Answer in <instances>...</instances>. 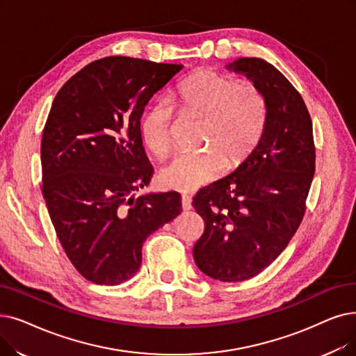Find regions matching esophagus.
<instances>
[{
    "mask_svg": "<svg viewBox=\"0 0 356 356\" xmlns=\"http://www.w3.org/2000/svg\"><path fill=\"white\" fill-rule=\"evenodd\" d=\"M192 208V199L188 195H181V209L189 211Z\"/></svg>",
    "mask_w": 356,
    "mask_h": 356,
    "instance_id": "esophagus-1",
    "label": "esophagus"
}]
</instances>
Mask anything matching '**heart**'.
Listing matches in <instances>:
<instances>
[{"label":"heart","instance_id":"b5f03b06","mask_svg":"<svg viewBox=\"0 0 356 356\" xmlns=\"http://www.w3.org/2000/svg\"><path fill=\"white\" fill-rule=\"evenodd\" d=\"M173 103L180 115L202 119L199 144L208 147L180 152L161 168V181L180 192L209 183L224 164L227 170L243 164L265 129L266 107L260 91L211 70H200L184 80ZM172 123L173 107L161 100L141 118V140L156 156H164L172 145Z\"/></svg>","mask_w":356,"mask_h":356}]
</instances>
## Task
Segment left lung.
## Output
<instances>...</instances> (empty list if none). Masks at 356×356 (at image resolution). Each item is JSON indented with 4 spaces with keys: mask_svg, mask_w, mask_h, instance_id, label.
<instances>
[{
    "mask_svg": "<svg viewBox=\"0 0 356 356\" xmlns=\"http://www.w3.org/2000/svg\"><path fill=\"white\" fill-rule=\"evenodd\" d=\"M227 70L245 75L265 100V129L233 173L197 192L205 231L193 247L212 280H250L280 256L298 229L316 170L313 123L300 92L272 64L238 58Z\"/></svg>",
    "mask_w": 356,
    "mask_h": 356,
    "instance_id": "8db88e82",
    "label": "left lung"
}]
</instances>
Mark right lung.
Here are the masks:
<instances>
[{"mask_svg":"<svg viewBox=\"0 0 356 356\" xmlns=\"http://www.w3.org/2000/svg\"><path fill=\"white\" fill-rule=\"evenodd\" d=\"M181 70L107 56L54 99L42 135V193L68 259L92 284L131 280L147 237L181 211L177 192L134 193L154 173L140 134L144 107Z\"/></svg>","mask_w":356,"mask_h":356,"instance_id":"right-lung-1","label":"right lung"}]
</instances>
